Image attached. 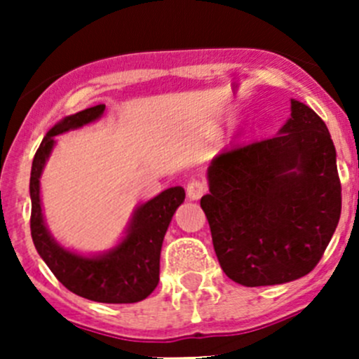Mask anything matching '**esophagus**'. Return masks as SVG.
I'll use <instances>...</instances> for the list:
<instances>
[{"instance_id":"obj_1","label":"esophagus","mask_w":359,"mask_h":359,"mask_svg":"<svg viewBox=\"0 0 359 359\" xmlns=\"http://www.w3.org/2000/svg\"><path fill=\"white\" fill-rule=\"evenodd\" d=\"M206 193V184L200 179H193L187 184V196L189 200H200L203 194Z\"/></svg>"}]
</instances>
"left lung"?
<instances>
[{
	"label": "left lung",
	"mask_w": 359,
	"mask_h": 359,
	"mask_svg": "<svg viewBox=\"0 0 359 359\" xmlns=\"http://www.w3.org/2000/svg\"><path fill=\"white\" fill-rule=\"evenodd\" d=\"M201 198L224 273L245 287L281 285L316 267L340 219L342 187L323 119L292 100L280 135L224 149Z\"/></svg>",
	"instance_id": "8db88e82"
}]
</instances>
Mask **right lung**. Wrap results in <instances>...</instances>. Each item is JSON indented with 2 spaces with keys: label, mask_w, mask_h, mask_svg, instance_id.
Returning a JSON list of instances; mask_svg holds the SVG:
<instances>
[{
  "label": "right lung",
  "mask_w": 359,
  "mask_h": 359,
  "mask_svg": "<svg viewBox=\"0 0 359 359\" xmlns=\"http://www.w3.org/2000/svg\"><path fill=\"white\" fill-rule=\"evenodd\" d=\"M106 106L88 107L57 123L36 151L31 182V236L34 247L57 280L72 293L106 304H132L153 293L159 281V255L168 224L186 198L182 187H170L139 206L126 238L100 257H81L67 252L53 241L45 227L39 203V175L60 133L86 125L102 114Z\"/></svg>",
  "instance_id": "right-lung-1"
}]
</instances>
